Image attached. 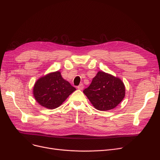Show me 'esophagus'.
<instances>
[{
  "label": "esophagus",
  "mask_w": 160,
  "mask_h": 160,
  "mask_svg": "<svg viewBox=\"0 0 160 160\" xmlns=\"http://www.w3.org/2000/svg\"><path fill=\"white\" fill-rule=\"evenodd\" d=\"M84 88V85H83V84H80L79 86H77V89H80V90H82Z\"/></svg>",
  "instance_id": "34e87169"
}]
</instances>
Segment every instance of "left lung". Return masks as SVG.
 I'll return each instance as SVG.
<instances>
[{
    "mask_svg": "<svg viewBox=\"0 0 160 160\" xmlns=\"http://www.w3.org/2000/svg\"><path fill=\"white\" fill-rule=\"evenodd\" d=\"M93 105L99 111L115 108L125 97V86L118 77L99 71L91 83L83 90Z\"/></svg>",
    "mask_w": 160,
    "mask_h": 160,
    "instance_id": "1",
    "label": "left lung"
}]
</instances>
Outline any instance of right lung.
Instances as JSON below:
<instances>
[{"label": "right lung", "mask_w": 160, "mask_h": 160, "mask_svg": "<svg viewBox=\"0 0 160 160\" xmlns=\"http://www.w3.org/2000/svg\"><path fill=\"white\" fill-rule=\"evenodd\" d=\"M76 89L63 79L59 71L51 72L38 79L33 88L37 102L48 109H55Z\"/></svg>", "instance_id": "right-lung-1"}]
</instances>
